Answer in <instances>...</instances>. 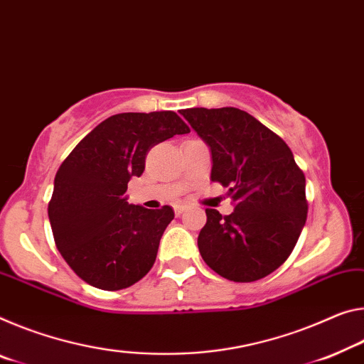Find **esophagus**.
I'll list each match as a JSON object with an SVG mask.
<instances>
[{
  "instance_id": "1",
  "label": "esophagus",
  "mask_w": 364,
  "mask_h": 364,
  "mask_svg": "<svg viewBox=\"0 0 364 364\" xmlns=\"http://www.w3.org/2000/svg\"><path fill=\"white\" fill-rule=\"evenodd\" d=\"M188 209V205L186 204H178V205H175V213H176V217H180L181 213Z\"/></svg>"
}]
</instances>
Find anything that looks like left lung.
<instances>
[{"label":"left lung","instance_id":"obj_1","mask_svg":"<svg viewBox=\"0 0 364 364\" xmlns=\"http://www.w3.org/2000/svg\"><path fill=\"white\" fill-rule=\"evenodd\" d=\"M212 152L210 180L228 189L235 210L205 209L198 246L223 279L255 282L291 255L306 223V180L282 137L240 108L180 112Z\"/></svg>","mask_w":364,"mask_h":364}]
</instances>
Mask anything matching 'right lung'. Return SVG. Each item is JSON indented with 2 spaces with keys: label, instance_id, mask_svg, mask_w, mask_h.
<instances>
[{
  "label": "right lung",
  "instance_id": "add662e5",
  "mask_svg": "<svg viewBox=\"0 0 364 364\" xmlns=\"http://www.w3.org/2000/svg\"><path fill=\"white\" fill-rule=\"evenodd\" d=\"M186 132L175 112L118 113L95 126L58 168L51 232L63 259L89 285L123 290L152 269L175 212L129 204L126 191L154 146Z\"/></svg>",
  "mask_w": 364,
  "mask_h": 364
}]
</instances>
